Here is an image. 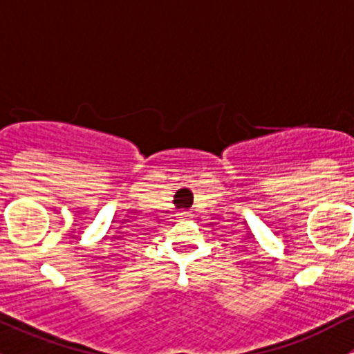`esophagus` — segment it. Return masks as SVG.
Listing matches in <instances>:
<instances>
[{
	"instance_id": "1",
	"label": "esophagus",
	"mask_w": 354,
	"mask_h": 354,
	"mask_svg": "<svg viewBox=\"0 0 354 354\" xmlns=\"http://www.w3.org/2000/svg\"><path fill=\"white\" fill-rule=\"evenodd\" d=\"M180 216L181 217H190V212H185V210H183V212H180Z\"/></svg>"
}]
</instances>
